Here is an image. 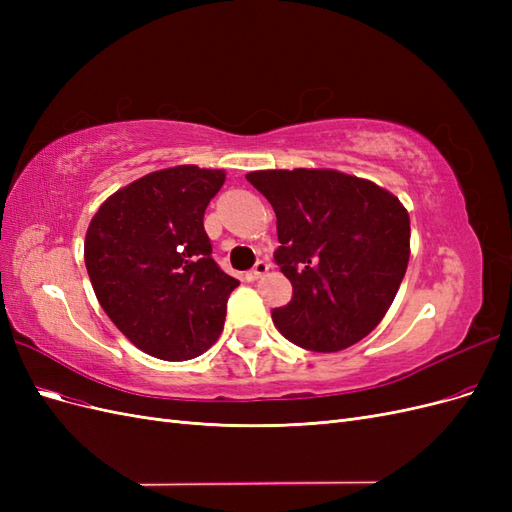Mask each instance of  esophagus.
<instances>
[{"label":"esophagus","instance_id":"esophagus-1","mask_svg":"<svg viewBox=\"0 0 512 512\" xmlns=\"http://www.w3.org/2000/svg\"><path fill=\"white\" fill-rule=\"evenodd\" d=\"M267 271H269V262H265V260H258L256 265H254V269L245 273V280H247V282H256V280H260V277L265 275Z\"/></svg>","mask_w":512,"mask_h":512}]
</instances>
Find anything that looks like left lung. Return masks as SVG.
Returning a JSON list of instances; mask_svg holds the SVG:
<instances>
[{"label":"left lung","instance_id":"1","mask_svg":"<svg viewBox=\"0 0 512 512\" xmlns=\"http://www.w3.org/2000/svg\"><path fill=\"white\" fill-rule=\"evenodd\" d=\"M245 179L277 218L275 262L292 299L271 316L288 342L337 352L374 331L410 258V218L391 192L329 168L256 170Z\"/></svg>","mask_w":512,"mask_h":512}]
</instances>
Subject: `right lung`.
<instances>
[{
    "label": "right lung",
    "instance_id": "obj_1",
    "mask_svg": "<svg viewBox=\"0 0 512 512\" xmlns=\"http://www.w3.org/2000/svg\"><path fill=\"white\" fill-rule=\"evenodd\" d=\"M224 170H156L108 196L91 218L85 267L115 327L162 361H188L220 337L239 286L211 258L205 209Z\"/></svg>",
    "mask_w": 512,
    "mask_h": 512
}]
</instances>
